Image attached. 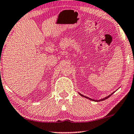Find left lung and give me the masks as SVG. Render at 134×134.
I'll return each instance as SVG.
<instances>
[{"label": "left lung", "instance_id": "obj_1", "mask_svg": "<svg viewBox=\"0 0 134 134\" xmlns=\"http://www.w3.org/2000/svg\"><path fill=\"white\" fill-rule=\"evenodd\" d=\"M115 92H113V93H111L110 94V95H109V96H107V97H105V98H102V99H99V100H95V99H91V98H88V97H87V96H84V95H83V94H80V93H79V94L80 96H83V97H84V98H87V99H90V100H93V101H96V102H100V101H102V100H105V99H108L109 98L110 96H111V95H112L113 93H114Z\"/></svg>", "mask_w": 134, "mask_h": 134}]
</instances>
